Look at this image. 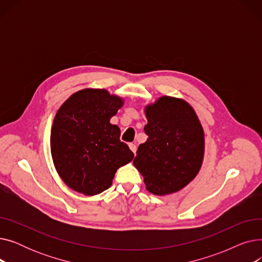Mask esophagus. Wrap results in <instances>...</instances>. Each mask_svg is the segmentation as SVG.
Returning <instances> with one entry per match:
<instances>
[{
	"instance_id": "34e87169",
	"label": "esophagus",
	"mask_w": 262,
	"mask_h": 262,
	"mask_svg": "<svg viewBox=\"0 0 262 262\" xmlns=\"http://www.w3.org/2000/svg\"><path fill=\"white\" fill-rule=\"evenodd\" d=\"M129 148L132 149V152L136 155V150H137V146H136V144H134V143H129Z\"/></svg>"
}]
</instances>
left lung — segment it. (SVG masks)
<instances>
[{
  "label": "left lung",
  "mask_w": 262,
  "mask_h": 262,
  "mask_svg": "<svg viewBox=\"0 0 262 262\" xmlns=\"http://www.w3.org/2000/svg\"><path fill=\"white\" fill-rule=\"evenodd\" d=\"M144 113L148 138L139 145L134 166L150 193L172 194L200 172L205 150L204 129L191 105L173 96H161L145 106Z\"/></svg>",
  "instance_id": "8db88e82"
}]
</instances>
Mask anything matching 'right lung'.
<instances>
[{
    "mask_svg": "<svg viewBox=\"0 0 262 262\" xmlns=\"http://www.w3.org/2000/svg\"><path fill=\"white\" fill-rule=\"evenodd\" d=\"M124 101L105 89H82L58 109L51 130V154L63 183L85 195L102 193L117 170L134 159L110 123Z\"/></svg>",
    "mask_w": 262,
    "mask_h": 262,
    "instance_id": "add662e5",
    "label": "right lung"
}]
</instances>
